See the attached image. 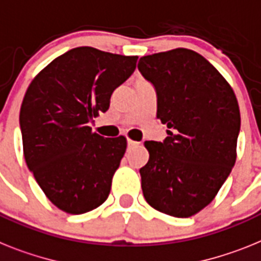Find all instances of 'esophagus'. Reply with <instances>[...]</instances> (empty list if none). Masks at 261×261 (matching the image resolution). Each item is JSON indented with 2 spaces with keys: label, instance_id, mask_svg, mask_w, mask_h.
<instances>
[{
  "label": "esophagus",
  "instance_id": "1",
  "mask_svg": "<svg viewBox=\"0 0 261 261\" xmlns=\"http://www.w3.org/2000/svg\"><path fill=\"white\" fill-rule=\"evenodd\" d=\"M138 144H139V142L131 141V139H128V141H127V146H128V148H131V147H135V146H138Z\"/></svg>",
  "mask_w": 261,
  "mask_h": 261
}]
</instances>
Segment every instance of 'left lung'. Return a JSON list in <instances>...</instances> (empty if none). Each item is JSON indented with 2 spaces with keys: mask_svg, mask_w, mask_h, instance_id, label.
<instances>
[{
  "mask_svg": "<svg viewBox=\"0 0 261 261\" xmlns=\"http://www.w3.org/2000/svg\"><path fill=\"white\" fill-rule=\"evenodd\" d=\"M138 69L158 95L163 142L147 141L142 191L158 211L190 218L214 200L236 162L238 99L224 76L194 50L142 57Z\"/></svg>",
  "mask_w": 261,
  "mask_h": 261,
  "instance_id": "obj_1",
  "label": "left lung"
}]
</instances>
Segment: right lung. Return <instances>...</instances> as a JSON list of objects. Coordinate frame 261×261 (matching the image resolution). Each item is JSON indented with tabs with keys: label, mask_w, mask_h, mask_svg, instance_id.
Returning <instances> with one entry per match:
<instances>
[{
	"label": "right lung",
	"mask_w": 261,
	"mask_h": 261,
	"mask_svg": "<svg viewBox=\"0 0 261 261\" xmlns=\"http://www.w3.org/2000/svg\"><path fill=\"white\" fill-rule=\"evenodd\" d=\"M137 56L81 46L32 81L19 111L25 161L53 204L73 215L99 207L126 152L124 137L87 126L110 106L111 94L134 73Z\"/></svg>",
	"instance_id": "obj_1"
}]
</instances>
